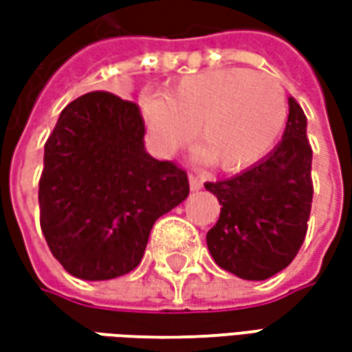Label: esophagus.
I'll list each match as a JSON object with an SVG mask.
<instances>
[{
  "mask_svg": "<svg viewBox=\"0 0 352 352\" xmlns=\"http://www.w3.org/2000/svg\"><path fill=\"white\" fill-rule=\"evenodd\" d=\"M188 180H190V188H192L194 192L204 186V178H201V176H196V174H190V176H188Z\"/></svg>",
  "mask_w": 352,
  "mask_h": 352,
  "instance_id": "esophagus-1",
  "label": "esophagus"
}]
</instances>
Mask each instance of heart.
I'll use <instances>...</instances> for the list:
<instances>
[{"label": "heart", "instance_id": "b5f03b06", "mask_svg": "<svg viewBox=\"0 0 352 352\" xmlns=\"http://www.w3.org/2000/svg\"><path fill=\"white\" fill-rule=\"evenodd\" d=\"M141 111L162 151L182 146L197 127L199 155L235 172L274 148L288 121V98L270 76L221 68L182 78L170 94L144 96Z\"/></svg>", "mask_w": 352, "mask_h": 352}]
</instances>
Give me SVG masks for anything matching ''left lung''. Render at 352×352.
Instances as JSON below:
<instances>
[{
    "instance_id": "left-lung-1",
    "label": "left lung",
    "mask_w": 352,
    "mask_h": 352,
    "mask_svg": "<svg viewBox=\"0 0 352 352\" xmlns=\"http://www.w3.org/2000/svg\"><path fill=\"white\" fill-rule=\"evenodd\" d=\"M282 141L250 168L208 182L221 213L208 231V249L223 270L243 280H266L296 258L311 211V146L307 119L294 98Z\"/></svg>"
}]
</instances>
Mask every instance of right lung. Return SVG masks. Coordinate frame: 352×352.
I'll return each instance as SVG.
<instances>
[{
    "label": "right lung",
    "instance_id": "right-lung-1",
    "mask_svg": "<svg viewBox=\"0 0 352 352\" xmlns=\"http://www.w3.org/2000/svg\"><path fill=\"white\" fill-rule=\"evenodd\" d=\"M139 105L89 91L62 109L45 144L41 229L54 258L82 280L141 263L155 221L190 194L188 176L144 151Z\"/></svg>",
    "mask_w": 352,
    "mask_h": 352
}]
</instances>
